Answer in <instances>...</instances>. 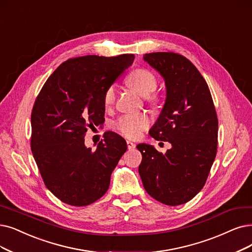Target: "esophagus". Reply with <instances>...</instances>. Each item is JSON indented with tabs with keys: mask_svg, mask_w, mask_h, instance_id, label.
<instances>
[{
	"mask_svg": "<svg viewBox=\"0 0 252 252\" xmlns=\"http://www.w3.org/2000/svg\"><path fill=\"white\" fill-rule=\"evenodd\" d=\"M127 148L129 149V150H131V149H134L135 148V144L134 143H132L131 140H127Z\"/></svg>",
	"mask_w": 252,
	"mask_h": 252,
	"instance_id": "1",
	"label": "esophagus"
}]
</instances>
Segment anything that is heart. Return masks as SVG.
Segmentation results:
<instances>
[{"label":"heart","mask_w":252,"mask_h":252,"mask_svg":"<svg viewBox=\"0 0 252 252\" xmlns=\"http://www.w3.org/2000/svg\"><path fill=\"white\" fill-rule=\"evenodd\" d=\"M127 85L133 89L140 96L145 97L149 102H156L157 96L153 93L157 88L156 76L147 69H136L130 73L126 79ZM116 99V88L110 86L104 93V104L110 106ZM150 125V119L146 114H133L121 117L116 122V128L129 138H137Z\"/></svg>","instance_id":"heart-1"}]
</instances>
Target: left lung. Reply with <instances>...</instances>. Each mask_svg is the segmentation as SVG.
Instances as JSON below:
<instances>
[{"label": "left lung", "instance_id": "left-lung-1", "mask_svg": "<svg viewBox=\"0 0 252 252\" xmlns=\"http://www.w3.org/2000/svg\"><path fill=\"white\" fill-rule=\"evenodd\" d=\"M144 61L163 77L166 98L149 131L172 144L164 154L139 144L138 173L147 192L167 206L182 205L204 187L217 152L218 120L206 80L188 59L175 53H151Z\"/></svg>", "mask_w": 252, "mask_h": 252}]
</instances>
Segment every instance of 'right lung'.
<instances>
[{
    "label": "right lung",
    "instance_id": "obj_1",
    "mask_svg": "<svg viewBox=\"0 0 252 252\" xmlns=\"http://www.w3.org/2000/svg\"><path fill=\"white\" fill-rule=\"evenodd\" d=\"M131 54L70 59L50 75L32 110L31 149L47 189L63 203L83 207L105 194L127 144L108 131L93 151L89 128L104 122V93L133 63Z\"/></svg>",
    "mask_w": 252,
    "mask_h": 252
}]
</instances>
